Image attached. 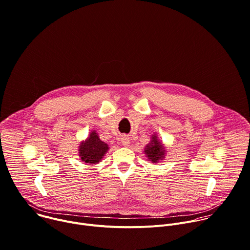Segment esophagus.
<instances>
[{"mask_svg":"<svg viewBox=\"0 0 250 250\" xmlns=\"http://www.w3.org/2000/svg\"><path fill=\"white\" fill-rule=\"evenodd\" d=\"M121 143H122V146H125V147H128V146H130V140H129V138L126 137V136H123V137L121 138Z\"/></svg>","mask_w":250,"mask_h":250,"instance_id":"1","label":"esophagus"}]
</instances>
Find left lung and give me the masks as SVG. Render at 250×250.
Segmentation results:
<instances>
[{
	"instance_id": "8db88e82",
	"label": "left lung",
	"mask_w": 250,
	"mask_h": 250,
	"mask_svg": "<svg viewBox=\"0 0 250 250\" xmlns=\"http://www.w3.org/2000/svg\"><path fill=\"white\" fill-rule=\"evenodd\" d=\"M144 152L148 161L151 163H158L165 158L167 151L164 144L159 141L158 136L154 133L150 138V142L145 146Z\"/></svg>"
}]
</instances>
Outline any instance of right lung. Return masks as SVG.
Segmentation results:
<instances>
[{"label":"right lung","instance_id":"obj_1","mask_svg":"<svg viewBox=\"0 0 250 250\" xmlns=\"http://www.w3.org/2000/svg\"><path fill=\"white\" fill-rule=\"evenodd\" d=\"M108 149V145L100 139L97 131L92 130L88 138L79 144L78 154L82 162L95 165L102 161Z\"/></svg>","mask_w":250,"mask_h":250}]
</instances>
